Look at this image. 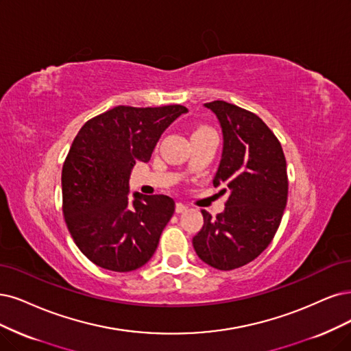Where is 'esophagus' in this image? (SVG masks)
<instances>
[{
  "label": "esophagus",
  "mask_w": 351,
  "mask_h": 351,
  "mask_svg": "<svg viewBox=\"0 0 351 351\" xmlns=\"http://www.w3.org/2000/svg\"><path fill=\"white\" fill-rule=\"evenodd\" d=\"M176 213L178 214H182V213H185L186 211V205H184L182 202H176Z\"/></svg>",
  "instance_id": "esophagus-1"
}]
</instances>
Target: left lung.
<instances>
[{"instance_id":"obj_1","label":"left lung","mask_w":351,"mask_h":351,"mask_svg":"<svg viewBox=\"0 0 351 351\" xmlns=\"http://www.w3.org/2000/svg\"><path fill=\"white\" fill-rule=\"evenodd\" d=\"M204 106L223 130V154L213 184H224L228 199L214 219L201 211L204 226L192 244L206 265L232 270L254 261L276 234L288 201L287 160L279 140L256 114L226 101Z\"/></svg>"}]
</instances>
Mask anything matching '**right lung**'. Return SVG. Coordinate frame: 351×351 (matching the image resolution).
<instances>
[{"instance_id":"1","label":"right lung","mask_w":351,"mask_h":351,"mask_svg":"<svg viewBox=\"0 0 351 351\" xmlns=\"http://www.w3.org/2000/svg\"><path fill=\"white\" fill-rule=\"evenodd\" d=\"M184 106H119L88 120L62 169L63 217L75 244L90 262L112 271L145 266L175 213L166 195L128 199L136 162H149L165 130Z\"/></svg>"}]
</instances>
